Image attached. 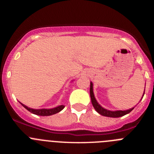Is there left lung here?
Segmentation results:
<instances>
[{"mask_svg": "<svg viewBox=\"0 0 154 154\" xmlns=\"http://www.w3.org/2000/svg\"><path fill=\"white\" fill-rule=\"evenodd\" d=\"M144 94V92L143 94V96ZM90 96H91V103H92L93 106H94V109L100 114L101 116H106V117H111V118H119L122 117V116H125V115L130 113L132 110L134 109L133 108L130 109L128 110H125V111H122V110H118V111H110V110H107L106 109L103 108L96 100L95 97H94V92H93V84L92 83H90Z\"/></svg>", "mask_w": 154, "mask_h": 154, "instance_id": "1", "label": "left lung"}]
</instances>
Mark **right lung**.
Listing matches in <instances>:
<instances>
[{
    "instance_id": "1",
    "label": "right lung",
    "mask_w": 154,
    "mask_h": 154,
    "mask_svg": "<svg viewBox=\"0 0 154 154\" xmlns=\"http://www.w3.org/2000/svg\"><path fill=\"white\" fill-rule=\"evenodd\" d=\"M21 104L25 109H27L29 112H30L32 114L37 115V116H52V115L56 114V113L59 112L61 110H63L64 109L65 106L63 105H60V106L55 107V108L53 109H34L29 108V107L25 106V105L22 104L21 103Z\"/></svg>"
}]
</instances>
